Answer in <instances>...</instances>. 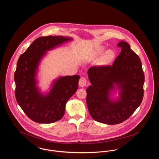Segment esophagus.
<instances>
[{"label":"esophagus","instance_id":"obj_1","mask_svg":"<svg viewBox=\"0 0 159 159\" xmlns=\"http://www.w3.org/2000/svg\"><path fill=\"white\" fill-rule=\"evenodd\" d=\"M87 84V79L86 77H81L79 80V86L81 87H84Z\"/></svg>","mask_w":159,"mask_h":159}]
</instances>
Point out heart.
Listing matches in <instances>:
<instances>
[{
	"mask_svg": "<svg viewBox=\"0 0 159 159\" xmlns=\"http://www.w3.org/2000/svg\"><path fill=\"white\" fill-rule=\"evenodd\" d=\"M103 50V48H101L99 50L100 52H101ZM114 57V53L112 50H108L106 52L105 55H104L103 58L101 60V62L103 64H107L109 62H110Z\"/></svg>",
	"mask_w": 159,
	"mask_h": 159,
	"instance_id": "obj_1",
	"label": "heart"
}]
</instances>
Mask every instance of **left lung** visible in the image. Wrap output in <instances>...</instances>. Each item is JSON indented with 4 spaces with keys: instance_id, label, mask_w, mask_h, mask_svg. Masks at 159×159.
Wrapping results in <instances>:
<instances>
[{
    "instance_id": "1",
    "label": "left lung",
    "mask_w": 159,
    "mask_h": 159,
    "mask_svg": "<svg viewBox=\"0 0 159 159\" xmlns=\"http://www.w3.org/2000/svg\"><path fill=\"white\" fill-rule=\"evenodd\" d=\"M121 52L112 66H92L87 72L92 85L86 90V102L90 115L95 121L116 125L128 119L143 98L144 72L139 56L128 43L117 44ZM116 85L120 90L117 101L109 99Z\"/></svg>"
}]
</instances>
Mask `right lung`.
I'll return each instance as SVG.
<instances>
[{
	"instance_id": "obj_1",
	"label": "right lung",
	"mask_w": 159,
	"mask_h": 159,
	"mask_svg": "<svg viewBox=\"0 0 159 159\" xmlns=\"http://www.w3.org/2000/svg\"><path fill=\"white\" fill-rule=\"evenodd\" d=\"M70 39L53 36L38 38L17 61L15 72L16 99L24 113L34 122L52 123L61 119L66 102L78 89L80 76L76 75L59 78L45 96L36 86V70L46 50Z\"/></svg>"
}]
</instances>
